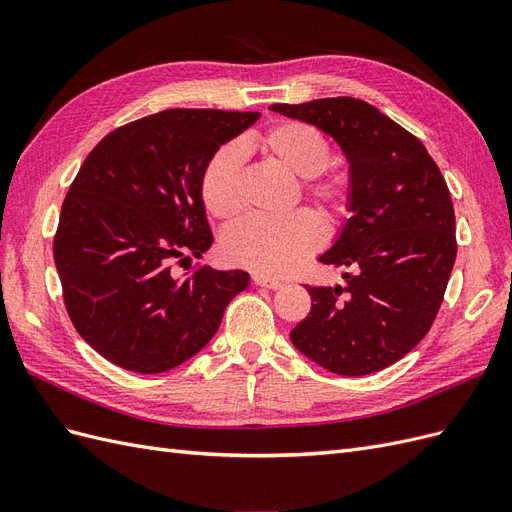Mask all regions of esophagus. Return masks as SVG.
Returning <instances> with one entry per match:
<instances>
[{
    "mask_svg": "<svg viewBox=\"0 0 512 512\" xmlns=\"http://www.w3.org/2000/svg\"><path fill=\"white\" fill-rule=\"evenodd\" d=\"M252 280L256 286H262V288H271V290H277L282 288V282L280 280H273V277H267V275H260V273H254Z\"/></svg>",
    "mask_w": 512,
    "mask_h": 512,
    "instance_id": "obj_1",
    "label": "esophagus"
}]
</instances>
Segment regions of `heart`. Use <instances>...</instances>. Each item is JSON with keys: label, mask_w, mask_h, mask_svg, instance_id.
Returning a JSON list of instances; mask_svg holds the SVG:
<instances>
[{"label": "heart", "mask_w": 512, "mask_h": 512, "mask_svg": "<svg viewBox=\"0 0 512 512\" xmlns=\"http://www.w3.org/2000/svg\"><path fill=\"white\" fill-rule=\"evenodd\" d=\"M265 156L303 179V194L329 220L344 218L350 207V181L344 173H324L331 147L314 126L303 121L277 123L256 138ZM239 145L222 147L205 168L203 203L215 218L228 220L241 209ZM324 239V228L314 213L297 211L286 218H247L230 226L222 237L224 256L239 267L267 277H282L312 256Z\"/></svg>", "instance_id": "b5f03b06"}]
</instances>
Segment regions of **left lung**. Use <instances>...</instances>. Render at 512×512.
I'll return each mask as SVG.
<instances>
[{
  "mask_svg": "<svg viewBox=\"0 0 512 512\" xmlns=\"http://www.w3.org/2000/svg\"><path fill=\"white\" fill-rule=\"evenodd\" d=\"M269 108L331 136L350 181V218L318 256L350 269L348 286H305L312 309L290 342L333 374H374L404 359L440 309L457 256L446 181L416 136L363 100Z\"/></svg>",
  "mask_w": 512,
  "mask_h": 512,
  "instance_id": "8db88e82",
  "label": "left lung"
}]
</instances>
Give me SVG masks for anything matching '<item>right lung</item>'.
I'll use <instances>...</instances> for the list:
<instances>
[{"label": "right lung", "instance_id": "1", "mask_svg": "<svg viewBox=\"0 0 512 512\" xmlns=\"http://www.w3.org/2000/svg\"><path fill=\"white\" fill-rule=\"evenodd\" d=\"M260 113L170 108L117 128L94 147L70 185L53 241L74 329L136 374H162L203 350L250 273L175 260L203 258L213 243L200 194L222 145Z\"/></svg>", "mask_w": 512, "mask_h": 512}]
</instances>
